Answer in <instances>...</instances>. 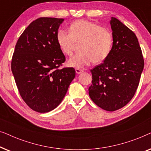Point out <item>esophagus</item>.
Wrapping results in <instances>:
<instances>
[{
    "mask_svg": "<svg viewBox=\"0 0 151 151\" xmlns=\"http://www.w3.org/2000/svg\"><path fill=\"white\" fill-rule=\"evenodd\" d=\"M84 71L82 69H76V73L77 74H80V73H82V72H83Z\"/></svg>",
    "mask_w": 151,
    "mask_h": 151,
    "instance_id": "esophagus-1",
    "label": "esophagus"
}]
</instances>
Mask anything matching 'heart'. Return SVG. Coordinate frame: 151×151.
I'll return each mask as SVG.
<instances>
[{
  "label": "heart",
  "mask_w": 151,
  "mask_h": 151,
  "mask_svg": "<svg viewBox=\"0 0 151 151\" xmlns=\"http://www.w3.org/2000/svg\"><path fill=\"white\" fill-rule=\"evenodd\" d=\"M57 42L64 54L71 55L77 43L80 51L67 62L69 67L82 68L94 61L100 63L110 55L113 36L100 24L86 20H78L69 26V32L59 31Z\"/></svg>",
  "instance_id": "obj_1"
}]
</instances>
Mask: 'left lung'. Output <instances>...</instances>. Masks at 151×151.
<instances>
[{
	"mask_svg": "<svg viewBox=\"0 0 151 151\" xmlns=\"http://www.w3.org/2000/svg\"><path fill=\"white\" fill-rule=\"evenodd\" d=\"M113 47L104 63L91 70L88 94L104 110L114 111L129 103L139 85L144 62L135 34L116 18L111 17Z\"/></svg>",
	"mask_w": 151,
	"mask_h": 151,
	"instance_id": "obj_1",
	"label": "left lung"
}]
</instances>
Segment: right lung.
I'll use <instances>...</instances> for the list:
<instances>
[{"label": "right lung", "mask_w": 151, "mask_h": 151, "mask_svg": "<svg viewBox=\"0 0 151 151\" xmlns=\"http://www.w3.org/2000/svg\"><path fill=\"white\" fill-rule=\"evenodd\" d=\"M63 18H40L18 38L12 71L22 100L38 113L53 110L65 98L76 76L73 68L58 69L65 57L57 42Z\"/></svg>", "instance_id": "1"}]
</instances>
